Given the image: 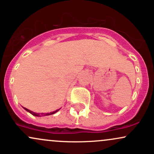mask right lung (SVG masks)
Here are the masks:
<instances>
[{"instance_id":"add662e5","label":"right lung","mask_w":154,"mask_h":154,"mask_svg":"<svg viewBox=\"0 0 154 154\" xmlns=\"http://www.w3.org/2000/svg\"><path fill=\"white\" fill-rule=\"evenodd\" d=\"M24 109H25V110L26 111H28V112H29L31 114H32L33 116H48V115H51V114H55V113H56L59 110H56V111H53V112H51V113H46V114H44V113H41V114H38V113H35V112H33V111H30V110H29V109H26V108H24Z\"/></svg>"}]
</instances>
